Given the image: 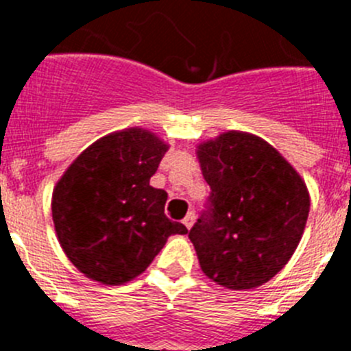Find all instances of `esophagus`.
Wrapping results in <instances>:
<instances>
[{
    "label": "esophagus",
    "mask_w": 351,
    "mask_h": 351,
    "mask_svg": "<svg viewBox=\"0 0 351 351\" xmlns=\"http://www.w3.org/2000/svg\"><path fill=\"white\" fill-rule=\"evenodd\" d=\"M195 218H197V216H195V213H193V210H190V213L186 214V218L182 219V223H184V226H186V228H188V230H190L191 226H193Z\"/></svg>",
    "instance_id": "1"
}]
</instances>
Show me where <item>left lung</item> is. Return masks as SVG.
Segmentation results:
<instances>
[{
    "label": "left lung",
    "instance_id": "obj_1",
    "mask_svg": "<svg viewBox=\"0 0 351 351\" xmlns=\"http://www.w3.org/2000/svg\"><path fill=\"white\" fill-rule=\"evenodd\" d=\"M210 188L188 237L204 274L230 290L267 283L291 258L309 214L308 188L271 144L228 132L198 147Z\"/></svg>",
    "mask_w": 351,
    "mask_h": 351
}]
</instances>
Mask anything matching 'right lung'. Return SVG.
Returning a JSON list of instances; mask_svg holds the SVG:
<instances>
[{
    "label": "right lung",
    "mask_w": 351,
    "mask_h": 351,
    "mask_svg": "<svg viewBox=\"0 0 351 351\" xmlns=\"http://www.w3.org/2000/svg\"><path fill=\"white\" fill-rule=\"evenodd\" d=\"M167 145L141 128L112 133L89 145L64 172L52 195V219L70 262L105 285L142 274L173 234L167 191L149 184Z\"/></svg>",
    "instance_id": "right-lung-1"
}]
</instances>
